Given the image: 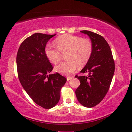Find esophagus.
Instances as JSON below:
<instances>
[{
    "instance_id": "34e87169",
    "label": "esophagus",
    "mask_w": 132,
    "mask_h": 132,
    "mask_svg": "<svg viewBox=\"0 0 132 132\" xmlns=\"http://www.w3.org/2000/svg\"><path fill=\"white\" fill-rule=\"evenodd\" d=\"M73 78V76H68V77H67V80H68V81H69V80H70V79H72Z\"/></svg>"
}]
</instances>
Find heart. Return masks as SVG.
Wrapping results in <instances>:
<instances>
[{"mask_svg": "<svg viewBox=\"0 0 132 132\" xmlns=\"http://www.w3.org/2000/svg\"><path fill=\"white\" fill-rule=\"evenodd\" d=\"M56 47L51 44L47 45L45 54L52 64L58 63L62 54H65L66 60L55 66L54 70L61 74L68 75L79 68L85 66L91 58L92 44L86 38L71 34H64L55 40Z\"/></svg>", "mask_w": 132, "mask_h": 132, "instance_id": "obj_1", "label": "heart"}]
</instances>
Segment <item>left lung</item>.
<instances>
[{"label": "left lung", "mask_w": 132, "mask_h": 132, "mask_svg": "<svg viewBox=\"0 0 132 132\" xmlns=\"http://www.w3.org/2000/svg\"><path fill=\"white\" fill-rule=\"evenodd\" d=\"M80 32L87 34L91 39L92 53L80 71L88 73V76H75L80 83L75 94L82 105L91 108L99 104L107 94L114 73L115 64L111 48L103 37L89 31Z\"/></svg>", "instance_id": "left-lung-1"}]
</instances>
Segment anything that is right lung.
I'll return each mask as SVG.
<instances>
[{
  "label": "right lung",
  "instance_id": "1",
  "mask_svg": "<svg viewBox=\"0 0 132 132\" xmlns=\"http://www.w3.org/2000/svg\"><path fill=\"white\" fill-rule=\"evenodd\" d=\"M56 34L35 33L21 43L16 55L19 81L37 105L46 109L54 107L66 79L58 73L49 74L53 67L45 54L46 44Z\"/></svg>",
  "mask_w": 132,
  "mask_h": 132
}]
</instances>
